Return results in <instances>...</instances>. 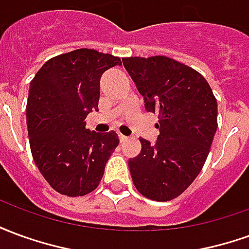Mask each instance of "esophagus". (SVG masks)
Instances as JSON below:
<instances>
[{
    "instance_id": "esophagus-1",
    "label": "esophagus",
    "mask_w": 249,
    "mask_h": 249,
    "mask_svg": "<svg viewBox=\"0 0 249 249\" xmlns=\"http://www.w3.org/2000/svg\"><path fill=\"white\" fill-rule=\"evenodd\" d=\"M119 139H120V141H121V142H124V141L128 140V137H126V136H124V135H121V133H119Z\"/></svg>"
}]
</instances>
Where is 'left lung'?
I'll list each match as a JSON object with an SVG mask.
<instances>
[{
	"label": "left lung",
	"mask_w": 249,
	"mask_h": 249,
	"mask_svg": "<svg viewBox=\"0 0 249 249\" xmlns=\"http://www.w3.org/2000/svg\"><path fill=\"white\" fill-rule=\"evenodd\" d=\"M123 64L148 112L159 114L156 142L140 139L128 161L136 189L146 198L178 197L197 178L217 129V101L198 71L165 56L128 57Z\"/></svg>",
	"instance_id": "obj_1"
}]
</instances>
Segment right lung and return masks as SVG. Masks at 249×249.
Returning a JSON list of instances; mask_svg holds the SVG:
<instances>
[{"instance_id":"add662e5","label":"right lung","mask_w":249,"mask_h":249,"mask_svg":"<svg viewBox=\"0 0 249 249\" xmlns=\"http://www.w3.org/2000/svg\"><path fill=\"white\" fill-rule=\"evenodd\" d=\"M116 65H121L119 57L84 48L48 60L30 82L26 123L32 156L61 195L94 191L119 145L114 130L85 128L88 114L98 110L100 78Z\"/></svg>"}]
</instances>
